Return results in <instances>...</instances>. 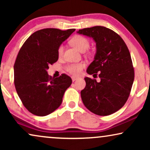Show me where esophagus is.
Wrapping results in <instances>:
<instances>
[{"mask_svg": "<svg viewBox=\"0 0 150 150\" xmlns=\"http://www.w3.org/2000/svg\"><path fill=\"white\" fill-rule=\"evenodd\" d=\"M79 76H71V79H72V81H76L77 79H79Z\"/></svg>", "mask_w": 150, "mask_h": 150, "instance_id": "34e87169", "label": "esophagus"}]
</instances>
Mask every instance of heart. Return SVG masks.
<instances>
[{
	"instance_id": "1",
	"label": "heart",
	"mask_w": 150,
	"mask_h": 150,
	"mask_svg": "<svg viewBox=\"0 0 150 150\" xmlns=\"http://www.w3.org/2000/svg\"><path fill=\"white\" fill-rule=\"evenodd\" d=\"M69 42L74 48L81 52H85V50H87L89 48L90 45L89 40L85 37L80 35H76L74 36L69 41ZM63 50H64V47L63 45H60L57 49V53H58L59 57L62 56ZM84 67H85V63H71V64L67 65L66 70L71 74L76 76L81 74Z\"/></svg>"
}]
</instances>
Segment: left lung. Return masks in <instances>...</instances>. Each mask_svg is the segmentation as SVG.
<instances>
[{"mask_svg": "<svg viewBox=\"0 0 150 150\" xmlns=\"http://www.w3.org/2000/svg\"><path fill=\"white\" fill-rule=\"evenodd\" d=\"M92 38L96 43L94 60L87 69L100 82L85 78L81 92L84 105L98 115H111L123 107L130 96L134 79L130 53L117 33L104 26L85 28L77 32Z\"/></svg>", "mask_w": 150, "mask_h": 150, "instance_id": "1", "label": "left lung"}]
</instances>
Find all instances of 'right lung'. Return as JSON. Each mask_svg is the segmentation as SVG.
<instances>
[{"instance_id":"1","label":"right lung","mask_w":150,"mask_h":150,"mask_svg":"<svg viewBox=\"0 0 150 150\" xmlns=\"http://www.w3.org/2000/svg\"><path fill=\"white\" fill-rule=\"evenodd\" d=\"M75 30H39L20 48L14 64V85L24 107L32 114L48 115L62 103L65 91L72 82L71 78L62 74L54 79L47 69L58 60L59 46Z\"/></svg>"}]
</instances>
